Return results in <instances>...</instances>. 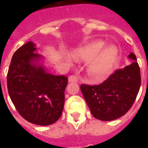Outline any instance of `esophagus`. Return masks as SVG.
<instances>
[{
	"instance_id": "obj_1",
	"label": "esophagus",
	"mask_w": 148,
	"mask_h": 148,
	"mask_svg": "<svg viewBox=\"0 0 148 148\" xmlns=\"http://www.w3.org/2000/svg\"><path fill=\"white\" fill-rule=\"evenodd\" d=\"M68 81L69 82H78V77L75 75H71L68 77Z\"/></svg>"
}]
</instances>
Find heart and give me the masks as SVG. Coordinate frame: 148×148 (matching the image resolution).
<instances>
[{"instance_id": "heart-1", "label": "heart", "mask_w": 148, "mask_h": 148, "mask_svg": "<svg viewBox=\"0 0 148 148\" xmlns=\"http://www.w3.org/2000/svg\"><path fill=\"white\" fill-rule=\"evenodd\" d=\"M102 41H95L83 48L74 52L72 56L76 60H90L87 71L94 78H101L109 74L114 65L116 51L113 46H106ZM71 62L69 57L66 58Z\"/></svg>"}]
</instances>
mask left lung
<instances>
[{
    "label": "left lung",
    "mask_w": 148,
    "mask_h": 148,
    "mask_svg": "<svg viewBox=\"0 0 148 148\" xmlns=\"http://www.w3.org/2000/svg\"><path fill=\"white\" fill-rule=\"evenodd\" d=\"M133 62L118 69L102 83L96 86L81 85V91L93 116L110 121L120 118L131 109L141 84L140 66L136 56L130 53Z\"/></svg>",
    "instance_id": "1"
}]
</instances>
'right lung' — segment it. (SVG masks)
I'll return each mask as SVG.
<instances>
[{
  "label": "right lung",
  "instance_id": "obj_1",
  "mask_svg": "<svg viewBox=\"0 0 148 148\" xmlns=\"http://www.w3.org/2000/svg\"><path fill=\"white\" fill-rule=\"evenodd\" d=\"M36 45L27 42L12 55L7 74L9 97L21 116L37 125H50L60 118L68 78L47 73L39 61Z\"/></svg>",
  "mask_w": 148,
  "mask_h": 148
}]
</instances>
